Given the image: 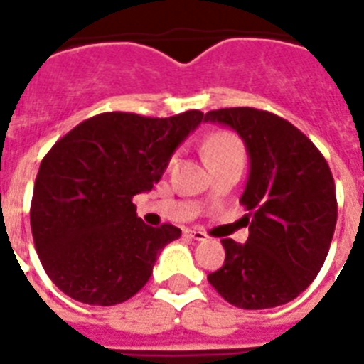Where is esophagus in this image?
I'll use <instances>...</instances> for the list:
<instances>
[{"label": "esophagus", "mask_w": 364, "mask_h": 364, "mask_svg": "<svg viewBox=\"0 0 364 364\" xmlns=\"http://www.w3.org/2000/svg\"><path fill=\"white\" fill-rule=\"evenodd\" d=\"M185 234H187L188 238L196 240V242H205L208 240V234L202 232V230H185Z\"/></svg>", "instance_id": "obj_1"}]
</instances>
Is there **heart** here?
I'll return each instance as SVG.
<instances>
[{"instance_id":"heart-1","label":"heart","mask_w":364,"mask_h":364,"mask_svg":"<svg viewBox=\"0 0 364 364\" xmlns=\"http://www.w3.org/2000/svg\"><path fill=\"white\" fill-rule=\"evenodd\" d=\"M208 164H219V162H243L245 159V147L234 132L219 130L205 137L202 145Z\"/></svg>"}]
</instances>
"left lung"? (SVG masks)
I'll return each instance as SVG.
<instances>
[{"label": "left lung", "mask_w": 364, "mask_h": 364, "mask_svg": "<svg viewBox=\"0 0 364 364\" xmlns=\"http://www.w3.org/2000/svg\"><path fill=\"white\" fill-rule=\"evenodd\" d=\"M204 121L238 132L249 154L240 198L249 238L221 240L225 264L208 282L243 310L287 304L316 279L333 242L338 205L331 168L296 126L268 111L230 107Z\"/></svg>", "instance_id": "8db88e82"}]
</instances>
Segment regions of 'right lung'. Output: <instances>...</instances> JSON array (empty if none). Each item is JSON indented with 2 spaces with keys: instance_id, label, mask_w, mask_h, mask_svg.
<instances>
[{
  "instance_id": "obj_1",
  "label": "right lung",
  "mask_w": 364,
  "mask_h": 364,
  "mask_svg": "<svg viewBox=\"0 0 364 364\" xmlns=\"http://www.w3.org/2000/svg\"><path fill=\"white\" fill-rule=\"evenodd\" d=\"M202 119L196 109L168 119L102 113L45 154L31 198V234L62 293L90 306H115L149 282L160 251L181 230L145 225L132 198L160 181L173 151Z\"/></svg>"
}]
</instances>
